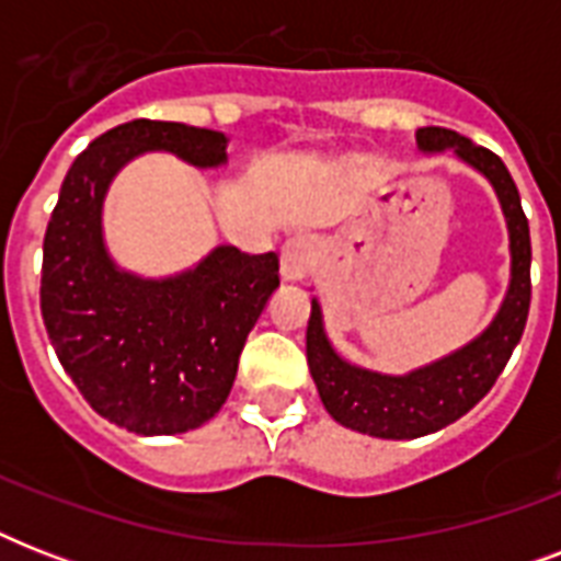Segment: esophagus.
<instances>
[{"label": "esophagus", "mask_w": 561, "mask_h": 561, "mask_svg": "<svg viewBox=\"0 0 561 561\" xmlns=\"http://www.w3.org/2000/svg\"><path fill=\"white\" fill-rule=\"evenodd\" d=\"M317 262V247L311 238L297 236L285 241L279 255V267H282V279L285 282H299L306 279L311 267Z\"/></svg>", "instance_id": "obj_1"}]
</instances>
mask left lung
I'll use <instances>...</instances> for the list:
<instances>
[{"label":"left lung","mask_w":561,"mask_h":561,"mask_svg":"<svg viewBox=\"0 0 561 561\" xmlns=\"http://www.w3.org/2000/svg\"><path fill=\"white\" fill-rule=\"evenodd\" d=\"M419 151H454L492 183L510 229V288L495 320L451 355L408 375H383L343 360L325 337L323 311L311 299L306 332L308 369L334 422L378 439H416L451 425L478 404L518 346L530 311V227L510 171L486 148L445 127H419Z\"/></svg>","instance_id":"left-lung-1"}]
</instances>
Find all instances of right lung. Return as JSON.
Here are the masks:
<instances>
[{"mask_svg":"<svg viewBox=\"0 0 561 561\" xmlns=\"http://www.w3.org/2000/svg\"><path fill=\"white\" fill-rule=\"evenodd\" d=\"M227 142L180 122L113 127L72 162L48 220L39 282L48 341L90 408L134 434H186L224 408L247 334L279 288V255L224 244L192 271L142 279L110 259L104 197L139 153L218 169Z\"/></svg>","mask_w":561,"mask_h":561,"instance_id":"obj_1","label":"right lung"}]
</instances>
